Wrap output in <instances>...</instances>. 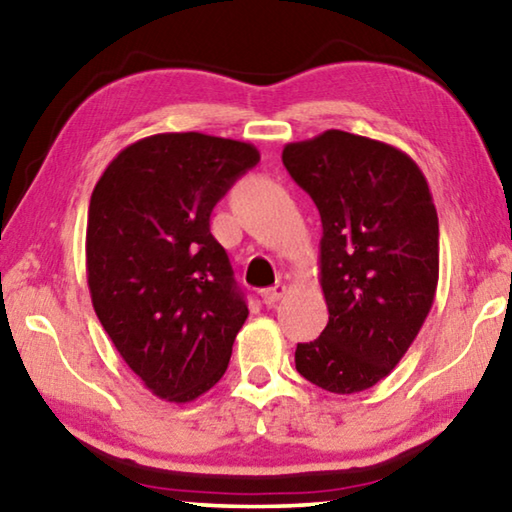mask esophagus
Returning <instances> with one entry per match:
<instances>
[{"label": "esophagus", "mask_w": 512, "mask_h": 512, "mask_svg": "<svg viewBox=\"0 0 512 512\" xmlns=\"http://www.w3.org/2000/svg\"><path fill=\"white\" fill-rule=\"evenodd\" d=\"M284 291H287V287H284V284H275V287H271V289H264V291H262L264 305L275 307L277 300H280V298L284 296Z\"/></svg>", "instance_id": "1"}]
</instances>
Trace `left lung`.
Listing matches in <instances>:
<instances>
[{"label":"left lung","mask_w":512,"mask_h":512,"mask_svg":"<svg viewBox=\"0 0 512 512\" xmlns=\"http://www.w3.org/2000/svg\"><path fill=\"white\" fill-rule=\"evenodd\" d=\"M282 162L323 223L320 287L329 320L298 343L296 370L336 395L361 393L411 348L438 287V214L427 178L391 144L325 131Z\"/></svg>","instance_id":"left-lung-1"}]
</instances>
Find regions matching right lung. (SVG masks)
<instances>
[{
    "instance_id": "right-lung-1",
    "label": "right lung",
    "mask_w": 512,
    "mask_h": 512,
    "mask_svg": "<svg viewBox=\"0 0 512 512\" xmlns=\"http://www.w3.org/2000/svg\"><path fill=\"white\" fill-rule=\"evenodd\" d=\"M257 162L253 144L160 133L126 146L94 185L85 235L92 305L160 400L192 402L228 368L248 307L210 214Z\"/></svg>"
}]
</instances>
